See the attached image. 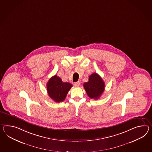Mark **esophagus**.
Here are the masks:
<instances>
[{
	"label": "esophagus",
	"instance_id": "1",
	"mask_svg": "<svg viewBox=\"0 0 152 152\" xmlns=\"http://www.w3.org/2000/svg\"><path fill=\"white\" fill-rule=\"evenodd\" d=\"M74 85L76 87H78L80 85V82L79 81L76 82H75Z\"/></svg>",
	"mask_w": 152,
	"mask_h": 152
}]
</instances>
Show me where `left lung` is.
Instances as JSON below:
<instances>
[{"instance_id": "left-lung-1", "label": "left lung", "mask_w": 152, "mask_h": 152, "mask_svg": "<svg viewBox=\"0 0 152 152\" xmlns=\"http://www.w3.org/2000/svg\"><path fill=\"white\" fill-rule=\"evenodd\" d=\"M83 87L89 98L98 99L103 93L105 83L99 75L93 73L89 76L88 81L84 83Z\"/></svg>"}]
</instances>
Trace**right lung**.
<instances>
[{
	"instance_id": "1",
	"label": "right lung",
	"mask_w": 152,
	"mask_h": 152,
	"mask_svg": "<svg viewBox=\"0 0 152 152\" xmlns=\"http://www.w3.org/2000/svg\"><path fill=\"white\" fill-rule=\"evenodd\" d=\"M72 85L68 82H63L61 79L55 75L49 79L47 84L49 96L54 102L59 103L65 100L67 94Z\"/></svg>"
}]
</instances>
